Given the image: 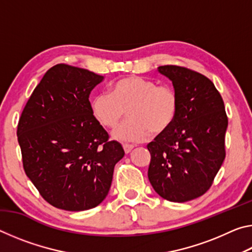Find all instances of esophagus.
Wrapping results in <instances>:
<instances>
[{
    "mask_svg": "<svg viewBox=\"0 0 252 252\" xmlns=\"http://www.w3.org/2000/svg\"><path fill=\"white\" fill-rule=\"evenodd\" d=\"M123 149H125V152L126 153H129L131 150H132V149H133L134 148V146H133V144H123Z\"/></svg>",
    "mask_w": 252,
    "mask_h": 252,
    "instance_id": "esophagus-1",
    "label": "esophagus"
}]
</instances>
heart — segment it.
<instances>
[{
  "label": "heart",
  "mask_w": 252,
  "mask_h": 252,
  "mask_svg": "<svg viewBox=\"0 0 252 252\" xmlns=\"http://www.w3.org/2000/svg\"><path fill=\"white\" fill-rule=\"evenodd\" d=\"M178 109L172 87L136 75L116 81L111 93L99 92L91 100L93 117L109 129L117 126L127 110L129 119L113 131L114 139L127 142L143 141L150 132L163 133L173 125Z\"/></svg>",
  "instance_id": "b5f03b06"
}]
</instances>
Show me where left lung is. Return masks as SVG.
Returning <instances> with one entry per match:
<instances>
[{
    "mask_svg": "<svg viewBox=\"0 0 252 252\" xmlns=\"http://www.w3.org/2000/svg\"><path fill=\"white\" fill-rule=\"evenodd\" d=\"M159 72L172 81L179 109L173 125L147 146L148 178L160 197L186 202L206 193L222 165L228 117L207 76L179 65L159 66Z\"/></svg>",
    "mask_w": 252,
    "mask_h": 252,
    "instance_id": "8db88e82",
    "label": "left lung"
}]
</instances>
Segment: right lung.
I'll return each instance as SVG.
<instances>
[{
    "label": "right lung",
    "instance_id": "obj_1",
    "mask_svg": "<svg viewBox=\"0 0 252 252\" xmlns=\"http://www.w3.org/2000/svg\"><path fill=\"white\" fill-rule=\"evenodd\" d=\"M102 80L81 67L54 65L20 117L16 134L25 174L55 208L83 211L99 206L114 165L125 156L92 114L89 96Z\"/></svg>",
    "mask_w": 252,
    "mask_h": 252
}]
</instances>
